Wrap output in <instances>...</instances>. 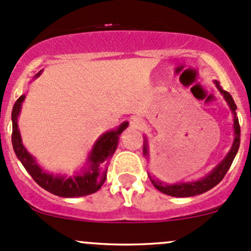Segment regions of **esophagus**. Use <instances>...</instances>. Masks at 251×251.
Segmentation results:
<instances>
[{
	"label": "esophagus",
	"instance_id": "esophagus-1",
	"mask_svg": "<svg viewBox=\"0 0 251 251\" xmlns=\"http://www.w3.org/2000/svg\"><path fill=\"white\" fill-rule=\"evenodd\" d=\"M130 126H133V128L135 129H144L145 128V123L142 122L141 118L136 117V116H133V117H130Z\"/></svg>",
	"mask_w": 251,
	"mask_h": 251
}]
</instances>
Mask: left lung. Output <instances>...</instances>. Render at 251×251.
Returning a JSON list of instances; mask_svg holds the SVG:
<instances>
[{
	"label": "left lung",
	"mask_w": 251,
	"mask_h": 251,
	"mask_svg": "<svg viewBox=\"0 0 251 251\" xmlns=\"http://www.w3.org/2000/svg\"><path fill=\"white\" fill-rule=\"evenodd\" d=\"M215 85H217L218 90L220 91L224 94V98L226 99L228 105H230L231 110L233 111L234 114V120H233V128H234V141L232 147H231L230 152L228 154L226 155L225 159L217 166L208 176H206L204 178H202L200 180H196V182H190V183H178V184H174V185H164L161 182H155L154 179H152V183L154 184V187L157 188L159 191L161 193L166 194V195L170 196H176V198H188V196H195V195H200L202 193H206L209 189H212L213 187H215L217 184H219L222 182V179L224 178V176L226 175L227 170L230 169L231 164H232L234 157L237 154V151L239 148V144H241V126H239V122L238 118L236 117V104H234V100L231 97V94L226 91H224L222 87H220L219 82L215 81ZM144 154L147 155L148 154V150H147V145L145 144L144 146Z\"/></svg>",
	"instance_id": "1"
}]
</instances>
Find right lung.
<instances>
[{"mask_svg":"<svg viewBox=\"0 0 251 251\" xmlns=\"http://www.w3.org/2000/svg\"><path fill=\"white\" fill-rule=\"evenodd\" d=\"M39 74L40 73L36 75V77L39 76ZM24 99H25V96H21L13 106L12 144L19 160L21 161L26 171L31 175L32 178L36 180L37 184L40 185L43 189L50 191L53 195L62 196V198H79V196L90 195L100 189L106 179L107 166L117 147L118 136L128 126V123H122L117 130L105 133L104 135L99 137L88 159L90 169L83 172V175L67 179L64 177H55L44 172L37 165L34 158L26 151L21 142L20 133L18 129V116Z\"/></svg>","mask_w":251,"mask_h":251,"instance_id":"obj_1","label":"right lung"}]
</instances>
